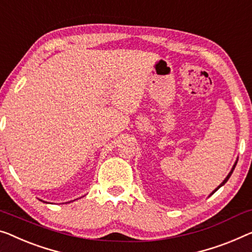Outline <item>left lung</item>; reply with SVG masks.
Wrapping results in <instances>:
<instances>
[{
	"label": "left lung",
	"instance_id": "left-lung-1",
	"mask_svg": "<svg viewBox=\"0 0 252 252\" xmlns=\"http://www.w3.org/2000/svg\"><path fill=\"white\" fill-rule=\"evenodd\" d=\"M236 163H238V162H235V164L233 165V167H232V170H231V172H230V173H228V174H227V176H226V178H225V180H224V181H223L222 183H220V185L219 187H217V188H216V189H215V190H214V191H213V192H212V193H210V194H213L214 192H216V191H217V190H219L220 187H222V186H224V185H225V183H226V182H227V180H228V179H230V176L232 175V173H233V170H234V168H235V165H236Z\"/></svg>",
	"mask_w": 252,
	"mask_h": 252
}]
</instances>
